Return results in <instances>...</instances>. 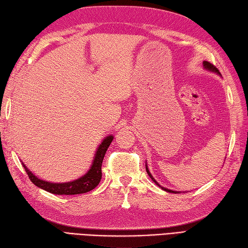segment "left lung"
<instances>
[{"instance_id":"1","label":"left lung","mask_w":248,"mask_h":248,"mask_svg":"<svg viewBox=\"0 0 248 248\" xmlns=\"http://www.w3.org/2000/svg\"><path fill=\"white\" fill-rule=\"evenodd\" d=\"M203 67H204V69H206V70H209V72H211V73H214V74H216V75H218V76H220L221 77V75H220V73H219V70L217 69L214 65H212L211 63H209V62H206V61H203ZM145 170H146V172H148V174H149V176L151 179H152V181L154 182V183L156 184V185H158L159 187L163 189V190H165V191H168V193H173V194H180L181 191H175V190H172V189H168V188H166V187H163V186L161 185H159L158 184V182L156 181L155 179H154V176L151 174V172L149 171V168H148V164L145 163Z\"/></svg>"}]
</instances>
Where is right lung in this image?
<instances>
[{"mask_svg":"<svg viewBox=\"0 0 248 248\" xmlns=\"http://www.w3.org/2000/svg\"><path fill=\"white\" fill-rule=\"evenodd\" d=\"M112 135H109L107 137L104 138L102 143L98 145L97 150H96L92 165H91L87 173L80 176L79 179H76L70 182H65V183H53V182H48L39 179L32 172V171H30L28 167L23 164V161H21V163L23 165V168L27 171L30 180H31L37 187L46 190L48 193H51L54 195L84 194L94 189L96 186L99 184L100 179H102V164L104 156L106 152H107L110 143L112 142Z\"/></svg>","mask_w":248,"mask_h":248,"instance_id":"add662e5","label":"right lung"}]
</instances>
